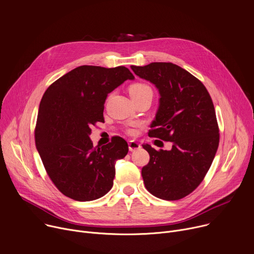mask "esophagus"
Returning <instances> with one entry per match:
<instances>
[{
    "label": "esophagus",
    "mask_w": 254,
    "mask_h": 254,
    "mask_svg": "<svg viewBox=\"0 0 254 254\" xmlns=\"http://www.w3.org/2000/svg\"><path fill=\"white\" fill-rule=\"evenodd\" d=\"M140 148H141V145L137 143V142H135V141H130L128 143V149H129L130 152H133L135 150H139Z\"/></svg>",
    "instance_id": "esophagus-1"
}]
</instances>
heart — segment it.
<instances>
[{
    "instance_id": "b5f03b06",
    "label": "heart",
    "mask_w": 254,
    "mask_h": 254,
    "mask_svg": "<svg viewBox=\"0 0 254 254\" xmlns=\"http://www.w3.org/2000/svg\"><path fill=\"white\" fill-rule=\"evenodd\" d=\"M147 93H152V89L150 86L144 83H135L129 87L130 97H140Z\"/></svg>"
}]
</instances>
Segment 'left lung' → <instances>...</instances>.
I'll use <instances>...</instances> for the list:
<instances>
[{"mask_svg":"<svg viewBox=\"0 0 254 254\" xmlns=\"http://www.w3.org/2000/svg\"><path fill=\"white\" fill-rule=\"evenodd\" d=\"M130 68L154 84L160 95L149 136L172 142L169 151L143 145L150 155L148 165L142 169L145 187L159 198L180 199L199 186L219 146L212 98L198 79L172 63Z\"/></svg>","mask_w":254,"mask_h":254,"instance_id":"1","label":"left lung"}]
</instances>
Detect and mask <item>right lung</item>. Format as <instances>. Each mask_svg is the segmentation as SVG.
<instances>
[{"mask_svg":"<svg viewBox=\"0 0 254 254\" xmlns=\"http://www.w3.org/2000/svg\"><path fill=\"white\" fill-rule=\"evenodd\" d=\"M133 79L123 65H81L44 92L35 144L50 178L65 196L89 201L111 190L115 163L127 154V143L114 136L111 143L94 148L91 127L98 122L104 123V103L110 92Z\"/></svg>","mask_w":254,"mask_h":254,"instance_id":"obj_1","label":"right lung"}]
</instances>
